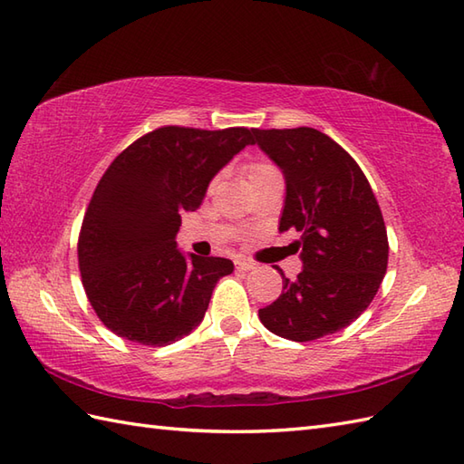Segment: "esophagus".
Instances as JSON below:
<instances>
[{
    "instance_id": "34e87169",
    "label": "esophagus",
    "mask_w": 464,
    "mask_h": 464,
    "mask_svg": "<svg viewBox=\"0 0 464 464\" xmlns=\"http://www.w3.org/2000/svg\"><path fill=\"white\" fill-rule=\"evenodd\" d=\"M235 265H237L239 271H251V269H255V263L247 261V259H239Z\"/></svg>"
}]
</instances>
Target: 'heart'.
I'll return each instance as SVG.
<instances>
[{"label": "heart", "mask_w": 464, "mask_h": 464, "mask_svg": "<svg viewBox=\"0 0 464 464\" xmlns=\"http://www.w3.org/2000/svg\"><path fill=\"white\" fill-rule=\"evenodd\" d=\"M273 169H275V167H273V165H269V163L255 161V163L247 165V177H249V179H253V177H259V175L267 173V171H273Z\"/></svg>", "instance_id": "obj_1"}]
</instances>
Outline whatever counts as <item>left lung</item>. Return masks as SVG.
Masks as SVG:
<instances>
[{
	"label": "left lung",
	"mask_w": 464,
	"mask_h": 464,
	"mask_svg": "<svg viewBox=\"0 0 464 464\" xmlns=\"http://www.w3.org/2000/svg\"><path fill=\"white\" fill-rule=\"evenodd\" d=\"M261 151L285 177L279 231L301 239L303 271L259 319L283 339L307 343L347 327L377 295L389 261L381 207L357 161L313 127L255 130Z\"/></svg>",
	"instance_id": "1"
}]
</instances>
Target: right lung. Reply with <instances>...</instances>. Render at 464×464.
Wrapping results in <instances>:
<instances>
[{"label": "right lung", "instance_id": "1", "mask_svg": "<svg viewBox=\"0 0 464 464\" xmlns=\"http://www.w3.org/2000/svg\"><path fill=\"white\" fill-rule=\"evenodd\" d=\"M253 143L247 127L167 125L107 167L83 217L77 257L87 299L117 337L165 347L203 321L233 263L185 257L175 241L181 213L195 211L213 177Z\"/></svg>", "mask_w": 464, "mask_h": 464}]
</instances>
